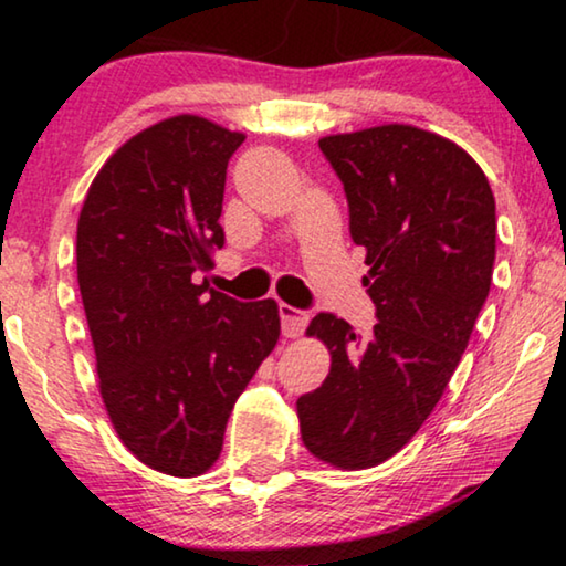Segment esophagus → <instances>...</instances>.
<instances>
[{
	"mask_svg": "<svg viewBox=\"0 0 566 566\" xmlns=\"http://www.w3.org/2000/svg\"><path fill=\"white\" fill-rule=\"evenodd\" d=\"M277 312H281V322H283V335L296 339L304 335L306 324H308V316L304 312H298V308H293L289 304H277Z\"/></svg>",
	"mask_w": 566,
	"mask_h": 566,
	"instance_id": "obj_1",
	"label": "esophagus"
}]
</instances>
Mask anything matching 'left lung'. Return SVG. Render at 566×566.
<instances>
[{"instance_id": "8db88e82", "label": "left lung", "mask_w": 566, "mask_h": 566, "mask_svg": "<svg viewBox=\"0 0 566 566\" xmlns=\"http://www.w3.org/2000/svg\"><path fill=\"white\" fill-rule=\"evenodd\" d=\"M366 250L370 335L316 314L306 335L329 376L296 401L306 451L343 471L405 448L443 397L482 312L494 265V196L482 167L432 130L386 123L319 138Z\"/></svg>"}]
</instances>
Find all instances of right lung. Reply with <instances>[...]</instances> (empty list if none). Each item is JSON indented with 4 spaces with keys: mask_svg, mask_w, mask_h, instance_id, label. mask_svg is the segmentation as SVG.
I'll use <instances>...</instances> for the list:
<instances>
[{
    "mask_svg": "<svg viewBox=\"0 0 566 566\" xmlns=\"http://www.w3.org/2000/svg\"><path fill=\"white\" fill-rule=\"evenodd\" d=\"M242 142L190 113L154 123L111 154L76 223L105 412L120 443L169 476L213 467L239 394L281 337L273 298L239 304L196 283L223 247V182Z\"/></svg>",
    "mask_w": 566,
    "mask_h": 566,
    "instance_id": "add662e5",
    "label": "right lung"
}]
</instances>
